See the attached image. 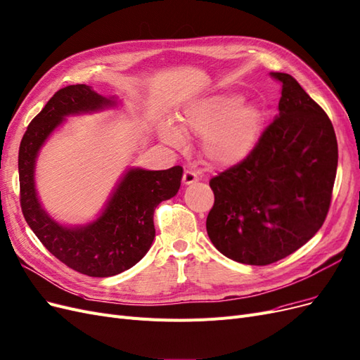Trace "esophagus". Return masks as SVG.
<instances>
[{"label": "esophagus", "mask_w": 360, "mask_h": 360, "mask_svg": "<svg viewBox=\"0 0 360 360\" xmlns=\"http://www.w3.org/2000/svg\"><path fill=\"white\" fill-rule=\"evenodd\" d=\"M182 182H184V185H193V184L198 182V176L194 174V172L186 170V172H184Z\"/></svg>", "instance_id": "1"}]
</instances>
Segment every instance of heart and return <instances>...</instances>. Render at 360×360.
Returning <instances> with one entry per match:
<instances>
[{"instance_id":"heart-1","label":"heart","mask_w":360,"mask_h":360,"mask_svg":"<svg viewBox=\"0 0 360 360\" xmlns=\"http://www.w3.org/2000/svg\"><path fill=\"white\" fill-rule=\"evenodd\" d=\"M264 124V112L253 103H244L241 94H214L195 100L179 116V130L202 135L201 153L216 167H232L244 162L256 148ZM160 136L169 146L179 147L184 136L169 123Z\"/></svg>"}]
</instances>
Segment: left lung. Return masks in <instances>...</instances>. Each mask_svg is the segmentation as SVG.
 Returning <instances> with one entry per match:
<instances>
[{"label":"left lung","instance_id":"1","mask_svg":"<svg viewBox=\"0 0 360 360\" xmlns=\"http://www.w3.org/2000/svg\"><path fill=\"white\" fill-rule=\"evenodd\" d=\"M278 115L253 153L210 179L214 205L206 228L231 260L264 266L294 253L330 209L338 147L331 120L287 73Z\"/></svg>","mask_w":360,"mask_h":360}]
</instances>
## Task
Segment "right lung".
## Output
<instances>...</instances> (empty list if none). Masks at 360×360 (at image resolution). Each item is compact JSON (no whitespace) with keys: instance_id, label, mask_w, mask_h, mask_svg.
Instances as JSON below:
<instances>
[{"instance_id":"obj_1","label":"right lung","mask_w":360,"mask_h":360,"mask_svg":"<svg viewBox=\"0 0 360 360\" xmlns=\"http://www.w3.org/2000/svg\"><path fill=\"white\" fill-rule=\"evenodd\" d=\"M119 104L122 101L116 96H101L89 85L66 86L30 122L19 148L20 205L27 225L60 262L97 278L128 271L147 255L155 237L154 210L178 194L182 167H128L92 221L66 225L42 206L35 179L37 162L45 143L68 117L110 110Z\"/></svg>"}]
</instances>
